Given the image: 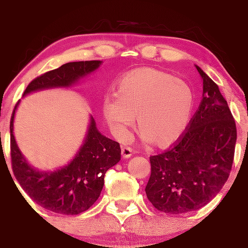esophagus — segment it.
<instances>
[{"mask_svg": "<svg viewBox=\"0 0 248 248\" xmlns=\"http://www.w3.org/2000/svg\"><path fill=\"white\" fill-rule=\"evenodd\" d=\"M132 153H133V150H132V148L130 147L122 148V156H123L124 158H130L132 156Z\"/></svg>", "mask_w": 248, "mask_h": 248, "instance_id": "1", "label": "esophagus"}]
</instances>
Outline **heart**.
Instances as JSON below:
<instances>
[{"label": "heart", "mask_w": 248, "mask_h": 248, "mask_svg": "<svg viewBox=\"0 0 248 248\" xmlns=\"http://www.w3.org/2000/svg\"><path fill=\"white\" fill-rule=\"evenodd\" d=\"M190 85L154 68L131 70L121 79L116 96L102 102V112L115 137L122 139L137 117L138 131L158 148L172 146L182 136L194 107Z\"/></svg>", "instance_id": "heart-1"}]
</instances>
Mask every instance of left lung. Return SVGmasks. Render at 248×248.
I'll use <instances>...</instances> for the list:
<instances>
[{
  "label": "left lung",
  "mask_w": 248,
  "mask_h": 248,
  "mask_svg": "<svg viewBox=\"0 0 248 248\" xmlns=\"http://www.w3.org/2000/svg\"><path fill=\"white\" fill-rule=\"evenodd\" d=\"M196 68L202 79L197 111L174 147L150 157L146 194L164 213L182 214L205 206L227 182L233 162L236 123L218 86Z\"/></svg>",
  "instance_id": "left-lung-1"
}]
</instances>
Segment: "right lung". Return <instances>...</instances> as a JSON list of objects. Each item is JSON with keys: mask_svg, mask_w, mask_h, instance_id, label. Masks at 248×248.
Here are the masks:
<instances>
[{"mask_svg": "<svg viewBox=\"0 0 248 248\" xmlns=\"http://www.w3.org/2000/svg\"><path fill=\"white\" fill-rule=\"evenodd\" d=\"M101 63L100 60L65 63L36 77L26 88L24 96L42 90L72 88ZM19 102L10 121L12 170L19 185L40 206L54 213L76 215L89 210L100 196L106 172L121 160L120 143L102 136L90 116L86 136L74 158L54 171H40L26 160L16 142L14 121Z\"/></svg>", "mask_w": 248, "mask_h": 248, "instance_id": "1", "label": "right lung"}]
</instances>
